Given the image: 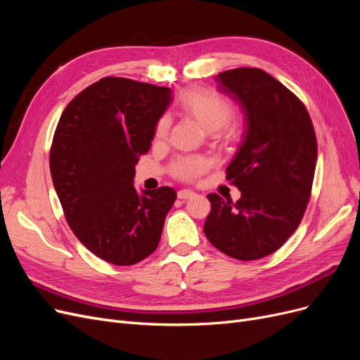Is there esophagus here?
Listing matches in <instances>:
<instances>
[{"mask_svg": "<svg viewBox=\"0 0 360 360\" xmlns=\"http://www.w3.org/2000/svg\"><path fill=\"white\" fill-rule=\"evenodd\" d=\"M195 193L192 189H180L179 192H177V197L180 198V200H189V198H192V197H195Z\"/></svg>", "mask_w": 360, "mask_h": 360, "instance_id": "34e87169", "label": "esophagus"}]
</instances>
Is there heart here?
Returning <instances> with one entry per match:
<instances>
[{"mask_svg":"<svg viewBox=\"0 0 360 360\" xmlns=\"http://www.w3.org/2000/svg\"><path fill=\"white\" fill-rule=\"evenodd\" d=\"M183 110L198 120V123L209 130L216 132L219 130L221 135L230 134L228 123L233 118L234 108L231 102L214 91L193 90L189 91L181 101ZM169 127V117L163 115L156 126V135L165 136ZM207 168V160L202 158H181L172 167L174 176L183 180H192Z\"/></svg>","mask_w":360,"mask_h":360,"instance_id":"heart-1","label":"heart"}]
</instances>
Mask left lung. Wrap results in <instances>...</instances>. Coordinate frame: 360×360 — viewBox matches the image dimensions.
Here are the masks:
<instances>
[{
	"label": "left lung",
	"mask_w": 360,
	"mask_h": 360,
	"mask_svg": "<svg viewBox=\"0 0 360 360\" xmlns=\"http://www.w3.org/2000/svg\"><path fill=\"white\" fill-rule=\"evenodd\" d=\"M245 115V136L226 168L242 192L237 202L209 193L204 224L221 252L250 261L270 255L296 231L309 201L317 139L304 105L261 69L238 68L214 78Z\"/></svg>",
	"instance_id": "obj_1"
}]
</instances>
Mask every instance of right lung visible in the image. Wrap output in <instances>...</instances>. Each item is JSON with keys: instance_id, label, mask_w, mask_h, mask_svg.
<instances>
[{"instance_id": "add662e5", "label": "right lung", "mask_w": 360, "mask_h": 360, "mask_svg": "<svg viewBox=\"0 0 360 360\" xmlns=\"http://www.w3.org/2000/svg\"><path fill=\"white\" fill-rule=\"evenodd\" d=\"M168 86L103 78L66 106L53 135L49 167L64 216L79 242L115 266L155 252L172 188L136 192L138 156L146 155L171 103Z\"/></svg>"}]
</instances>
